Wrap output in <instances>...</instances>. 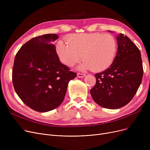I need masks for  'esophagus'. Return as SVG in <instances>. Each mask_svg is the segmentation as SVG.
Returning a JSON list of instances; mask_svg holds the SVG:
<instances>
[{"mask_svg": "<svg viewBox=\"0 0 150 150\" xmlns=\"http://www.w3.org/2000/svg\"><path fill=\"white\" fill-rule=\"evenodd\" d=\"M85 74H82V73H78L77 74V76L78 78H83L85 76Z\"/></svg>", "mask_w": 150, "mask_h": 150, "instance_id": "1", "label": "esophagus"}]
</instances>
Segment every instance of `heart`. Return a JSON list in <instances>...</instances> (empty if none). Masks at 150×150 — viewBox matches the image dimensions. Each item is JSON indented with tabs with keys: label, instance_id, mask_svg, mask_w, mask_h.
<instances>
[{
	"label": "heart",
	"instance_id": "b5f03b06",
	"mask_svg": "<svg viewBox=\"0 0 150 150\" xmlns=\"http://www.w3.org/2000/svg\"><path fill=\"white\" fill-rule=\"evenodd\" d=\"M67 42L59 41L57 53L63 64L72 67L81 59L79 69H91L93 72L105 70L111 66L117 52V42L109 34H74L67 38Z\"/></svg>",
	"mask_w": 150,
	"mask_h": 150
}]
</instances>
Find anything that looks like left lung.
Masks as SVG:
<instances>
[{
    "label": "left lung",
    "mask_w": 150,
    "mask_h": 150,
    "mask_svg": "<svg viewBox=\"0 0 150 150\" xmlns=\"http://www.w3.org/2000/svg\"><path fill=\"white\" fill-rule=\"evenodd\" d=\"M118 50L108 69L96 74V84L90 91L94 101L108 109L127 105L142 83L144 69L138 47L122 33L117 37Z\"/></svg>",
    "instance_id": "obj_1"
}]
</instances>
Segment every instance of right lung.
Returning a JSON list of instances; mask_svg holds the SVG:
<instances>
[{
    "instance_id": "add662e5",
    "label": "right lung",
    "mask_w": 150,
    "mask_h": 150,
    "mask_svg": "<svg viewBox=\"0 0 150 150\" xmlns=\"http://www.w3.org/2000/svg\"><path fill=\"white\" fill-rule=\"evenodd\" d=\"M58 38L56 34H47L31 39L14 58V90L23 103L38 112L58 107L64 100L69 82L76 76L59 61L53 44Z\"/></svg>"
}]
</instances>
